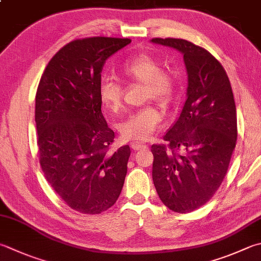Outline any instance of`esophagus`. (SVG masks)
Masks as SVG:
<instances>
[{"instance_id": "esophagus-1", "label": "esophagus", "mask_w": 261, "mask_h": 261, "mask_svg": "<svg viewBox=\"0 0 261 261\" xmlns=\"http://www.w3.org/2000/svg\"><path fill=\"white\" fill-rule=\"evenodd\" d=\"M130 146L133 150H140L143 149V147H146V145L144 143H142V142H133V143H130Z\"/></svg>"}]
</instances>
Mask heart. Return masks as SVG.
I'll list each match as a JSON object with an SVG mask.
<instances>
[{"instance_id": "obj_1", "label": "heart", "mask_w": 261, "mask_h": 261, "mask_svg": "<svg viewBox=\"0 0 261 261\" xmlns=\"http://www.w3.org/2000/svg\"><path fill=\"white\" fill-rule=\"evenodd\" d=\"M120 76L126 81L137 83L142 88V101L153 100L167 107L173 100L174 76L162 69L160 62L150 54H139L122 63ZM99 96L108 110L117 112L122 105V87L112 78H103L99 85ZM162 120L161 112L153 106H145L127 116L118 124L120 135L125 140H147L158 128Z\"/></svg>"}]
</instances>
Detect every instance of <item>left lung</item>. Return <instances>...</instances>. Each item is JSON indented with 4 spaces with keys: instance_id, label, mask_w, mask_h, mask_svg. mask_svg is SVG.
<instances>
[{
    "instance_id": "left-lung-1",
    "label": "left lung",
    "mask_w": 261,
    "mask_h": 261,
    "mask_svg": "<svg viewBox=\"0 0 261 261\" xmlns=\"http://www.w3.org/2000/svg\"><path fill=\"white\" fill-rule=\"evenodd\" d=\"M183 54L189 86L183 110L153 144L152 178L167 208L186 214L213 198L227 173L237 144L232 86L224 67L205 48L180 38H152Z\"/></svg>"
}]
</instances>
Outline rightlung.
<instances>
[{"label": "right lung", "mask_w": 261, "mask_h": 261, "mask_svg": "<svg viewBox=\"0 0 261 261\" xmlns=\"http://www.w3.org/2000/svg\"><path fill=\"white\" fill-rule=\"evenodd\" d=\"M130 42L75 39L54 54L37 87L39 164L52 189L78 213L108 210L124 186L130 149L110 152L115 133L102 115L99 85L108 58Z\"/></svg>", "instance_id": "right-lung-1"}]
</instances>
